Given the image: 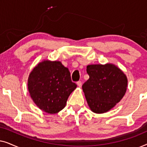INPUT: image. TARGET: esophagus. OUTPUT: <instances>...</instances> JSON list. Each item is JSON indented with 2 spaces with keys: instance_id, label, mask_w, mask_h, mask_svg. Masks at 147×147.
<instances>
[{
  "instance_id": "esophagus-1",
  "label": "esophagus",
  "mask_w": 147,
  "mask_h": 147,
  "mask_svg": "<svg viewBox=\"0 0 147 147\" xmlns=\"http://www.w3.org/2000/svg\"><path fill=\"white\" fill-rule=\"evenodd\" d=\"M77 85H78V86H79V87H81L82 85V82H81V81H78V82H77Z\"/></svg>"
}]
</instances>
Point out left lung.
Here are the masks:
<instances>
[{
    "label": "left lung",
    "instance_id": "left-lung-1",
    "mask_svg": "<svg viewBox=\"0 0 147 147\" xmlns=\"http://www.w3.org/2000/svg\"><path fill=\"white\" fill-rule=\"evenodd\" d=\"M89 79L82 86L88 104L94 113L109 111L125 94L128 80L117 66L112 63L87 66Z\"/></svg>",
    "mask_w": 147,
    "mask_h": 147
}]
</instances>
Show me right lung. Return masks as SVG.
Masks as SVG:
<instances>
[{
  "instance_id": "1",
  "label": "right lung",
  "mask_w": 147,
  "mask_h": 147,
  "mask_svg": "<svg viewBox=\"0 0 147 147\" xmlns=\"http://www.w3.org/2000/svg\"><path fill=\"white\" fill-rule=\"evenodd\" d=\"M76 87L68 68L59 61L40 62L28 78V90L34 103L49 114H56L63 109Z\"/></svg>"
}]
</instances>
